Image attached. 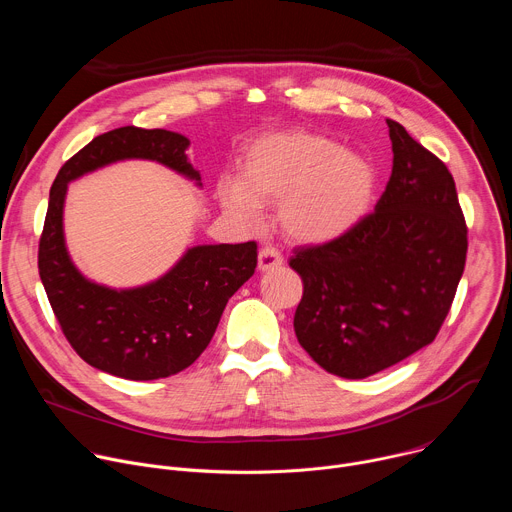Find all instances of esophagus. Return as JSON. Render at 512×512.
<instances>
[{
	"label": "esophagus",
	"mask_w": 512,
	"mask_h": 512,
	"mask_svg": "<svg viewBox=\"0 0 512 512\" xmlns=\"http://www.w3.org/2000/svg\"><path fill=\"white\" fill-rule=\"evenodd\" d=\"M281 265H283V257L275 247H263L259 251V263H257L259 271H271Z\"/></svg>",
	"instance_id": "34e87169"
}]
</instances>
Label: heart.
<instances>
[{"label":"heart","mask_w":512,"mask_h":512,"mask_svg":"<svg viewBox=\"0 0 512 512\" xmlns=\"http://www.w3.org/2000/svg\"><path fill=\"white\" fill-rule=\"evenodd\" d=\"M375 166L314 131L257 137L243 156V176L223 174L216 194L247 225H259L263 202L279 204L283 233L300 243H328L354 229L371 210Z\"/></svg>","instance_id":"1"}]
</instances>
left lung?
Returning a JSON list of instances; mask_svg holds the SVG:
<instances>
[{
    "label": "left lung",
    "instance_id": "8db88e82",
    "mask_svg": "<svg viewBox=\"0 0 512 512\" xmlns=\"http://www.w3.org/2000/svg\"><path fill=\"white\" fill-rule=\"evenodd\" d=\"M393 172L375 212L346 235L296 249L302 348L342 379L385 371L440 332L466 265L468 229L446 164L387 119Z\"/></svg>",
    "mask_w": 512,
    "mask_h": 512
}]
</instances>
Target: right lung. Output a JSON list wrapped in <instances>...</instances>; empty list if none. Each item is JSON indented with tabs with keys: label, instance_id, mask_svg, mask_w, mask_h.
I'll list each match as a JSON object with an SVG mask.
<instances>
[{
	"label": "right lung",
	"instance_id": "add662e5",
	"mask_svg": "<svg viewBox=\"0 0 512 512\" xmlns=\"http://www.w3.org/2000/svg\"><path fill=\"white\" fill-rule=\"evenodd\" d=\"M188 145L182 133L119 127L72 156L50 188L40 279L70 346L113 377L154 381L188 369L208 346L229 298L257 267L255 241L192 247L160 279L129 289L99 285L72 263L62 229L68 182L121 160H150L200 186Z\"/></svg>",
	"mask_w": 512,
	"mask_h": 512
}]
</instances>
